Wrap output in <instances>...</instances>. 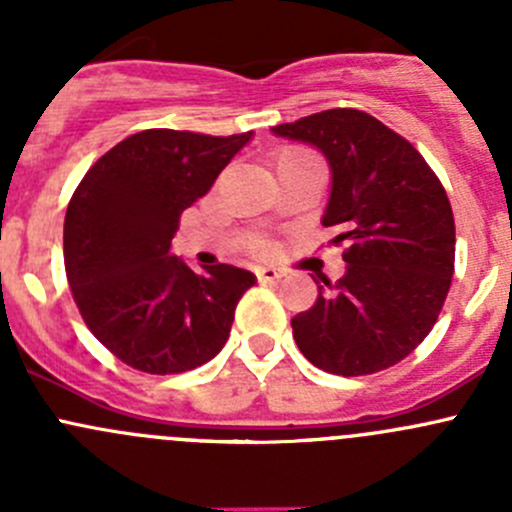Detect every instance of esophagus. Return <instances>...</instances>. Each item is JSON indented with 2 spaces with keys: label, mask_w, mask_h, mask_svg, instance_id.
<instances>
[{
  "label": "esophagus",
  "mask_w": 512,
  "mask_h": 512,
  "mask_svg": "<svg viewBox=\"0 0 512 512\" xmlns=\"http://www.w3.org/2000/svg\"><path fill=\"white\" fill-rule=\"evenodd\" d=\"M255 277L260 282H275L285 277V270H280V267H257Z\"/></svg>",
  "instance_id": "1"
}]
</instances>
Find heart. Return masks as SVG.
<instances>
[{"label":"heart","mask_w":512,"mask_h":512,"mask_svg":"<svg viewBox=\"0 0 512 512\" xmlns=\"http://www.w3.org/2000/svg\"><path fill=\"white\" fill-rule=\"evenodd\" d=\"M282 156H312V153L302 151V148H287V151L282 153ZM312 158H314V156H312Z\"/></svg>","instance_id":"obj_1"}]
</instances>
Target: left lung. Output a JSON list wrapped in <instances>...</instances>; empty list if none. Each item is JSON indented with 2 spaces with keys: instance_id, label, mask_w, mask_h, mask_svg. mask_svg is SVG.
I'll use <instances>...</instances> for the list:
<instances>
[{
  "instance_id": "left-lung-1",
  "label": "left lung",
  "mask_w": 512,
  "mask_h": 512,
  "mask_svg": "<svg viewBox=\"0 0 512 512\" xmlns=\"http://www.w3.org/2000/svg\"><path fill=\"white\" fill-rule=\"evenodd\" d=\"M272 131L327 156L332 195L322 225L347 262L342 280L322 275L314 307L292 319L299 352L337 376L399 364L428 337L451 289L456 223L446 188L404 136L356 108Z\"/></svg>"
}]
</instances>
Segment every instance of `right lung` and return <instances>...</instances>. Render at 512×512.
I'll return each instance as SVG.
<instances>
[{"label": "right lung", "instance_id": "right-lung-1", "mask_svg": "<svg viewBox=\"0 0 512 512\" xmlns=\"http://www.w3.org/2000/svg\"><path fill=\"white\" fill-rule=\"evenodd\" d=\"M252 138L148 128L103 153L66 208L64 265L91 334L123 364L180 374L225 347L255 275L170 255L180 213Z\"/></svg>", "mask_w": 512, "mask_h": 512}]
</instances>
